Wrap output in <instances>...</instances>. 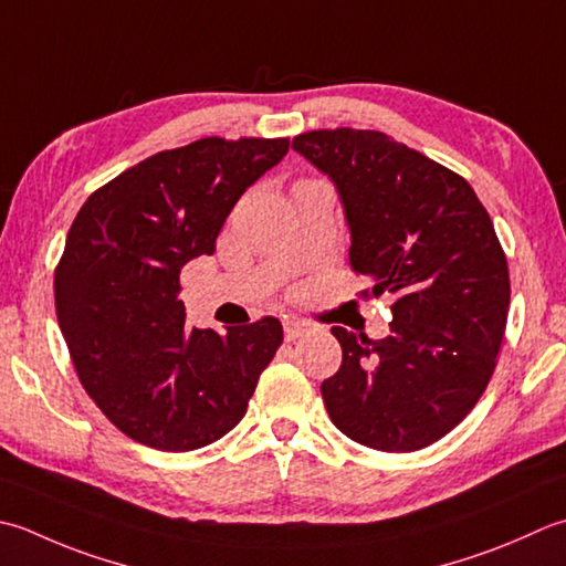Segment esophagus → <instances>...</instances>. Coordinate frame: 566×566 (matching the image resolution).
Returning a JSON list of instances; mask_svg holds the SVG:
<instances>
[{
	"label": "esophagus",
	"instance_id": "esophagus-1",
	"mask_svg": "<svg viewBox=\"0 0 566 566\" xmlns=\"http://www.w3.org/2000/svg\"><path fill=\"white\" fill-rule=\"evenodd\" d=\"M316 326L312 324V321H304V318H284V338L286 340H296L302 338L306 334H312Z\"/></svg>",
	"mask_w": 566,
	"mask_h": 566
}]
</instances>
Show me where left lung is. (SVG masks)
Returning a JSON list of instances; mask_svg holds the SVG:
<instances>
[{
    "mask_svg": "<svg viewBox=\"0 0 566 566\" xmlns=\"http://www.w3.org/2000/svg\"><path fill=\"white\" fill-rule=\"evenodd\" d=\"M292 147L334 179L350 226V270L392 294L390 336L334 326L343 360L326 412L363 447L407 453L463 422L489 387L511 274L471 184L378 129H312Z\"/></svg>",
    "mask_w": 566,
    "mask_h": 566,
    "instance_id": "left-lung-1",
    "label": "left lung"
}]
</instances>
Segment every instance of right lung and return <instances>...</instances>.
<instances>
[{
	"mask_svg": "<svg viewBox=\"0 0 566 566\" xmlns=\"http://www.w3.org/2000/svg\"><path fill=\"white\" fill-rule=\"evenodd\" d=\"M290 139L206 137L164 149L99 186L77 210L53 276L77 380L122 434L159 451L213 444L248 412L282 346L280 318L188 328L186 262L216 238Z\"/></svg>",
	"mask_w": 566,
	"mask_h": 566,
	"instance_id": "add662e5",
	"label": "right lung"
}]
</instances>
